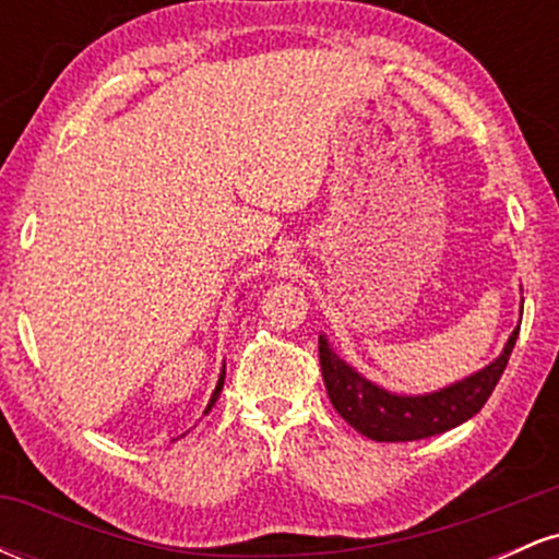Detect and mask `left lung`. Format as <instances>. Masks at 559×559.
<instances>
[{
    "mask_svg": "<svg viewBox=\"0 0 559 559\" xmlns=\"http://www.w3.org/2000/svg\"><path fill=\"white\" fill-rule=\"evenodd\" d=\"M518 331L521 325L510 333L497 360L431 394H394L368 381L333 352L325 333L318 338L320 370L331 404L355 431L373 441H418L471 420L484 407L504 373Z\"/></svg>",
    "mask_w": 559,
    "mask_h": 559,
    "instance_id": "1",
    "label": "left lung"
}]
</instances>
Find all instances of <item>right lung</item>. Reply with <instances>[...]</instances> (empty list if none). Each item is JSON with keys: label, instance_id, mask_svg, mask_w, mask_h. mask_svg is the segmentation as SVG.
I'll use <instances>...</instances> for the list:
<instances>
[{"label": "right lung", "instance_id": "add662e5", "mask_svg": "<svg viewBox=\"0 0 559 559\" xmlns=\"http://www.w3.org/2000/svg\"><path fill=\"white\" fill-rule=\"evenodd\" d=\"M223 381H226V362H223V373H221V378H217V386H215V391H213V396H210L207 407H204V415H207L210 409H213V404L217 402V396H221V391H223Z\"/></svg>", "mask_w": 559, "mask_h": 559}]
</instances>
